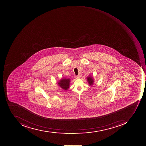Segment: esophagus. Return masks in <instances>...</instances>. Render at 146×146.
I'll return each instance as SVG.
<instances>
[{
    "label": "esophagus",
    "mask_w": 146,
    "mask_h": 146,
    "mask_svg": "<svg viewBox=\"0 0 146 146\" xmlns=\"http://www.w3.org/2000/svg\"><path fill=\"white\" fill-rule=\"evenodd\" d=\"M75 78H77V79H78V78H80V77H79V76H77V75H76V76H75Z\"/></svg>",
    "instance_id": "obj_1"
}]
</instances>
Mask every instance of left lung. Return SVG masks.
I'll list each match as a JSON object with an SVG mask.
<instances>
[{
  "mask_svg": "<svg viewBox=\"0 0 146 146\" xmlns=\"http://www.w3.org/2000/svg\"><path fill=\"white\" fill-rule=\"evenodd\" d=\"M87 80H88V82H89L90 85H92L94 83V80L91 77L87 78Z\"/></svg>",
  "mask_w": 146,
  "mask_h": 146,
  "instance_id": "1",
  "label": "left lung"
}]
</instances>
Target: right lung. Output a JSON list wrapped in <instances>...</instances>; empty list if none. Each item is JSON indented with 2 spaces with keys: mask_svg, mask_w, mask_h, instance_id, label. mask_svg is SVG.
Wrapping results in <instances>:
<instances>
[{
  "mask_svg": "<svg viewBox=\"0 0 146 146\" xmlns=\"http://www.w3.org/2000/svg\"><path fill=\"white\" fill-rule=\"evenodd\" d=\"M70 82V79L65 78L60 80V82L58 83V85H59L62 89L66 90L69 87Z\"/></svg>",
  "mask_w": 146,
  "mask_h": 146,
  "instance_id": "right-lung-1",
  "label": "right lung"
}]
</instances>
